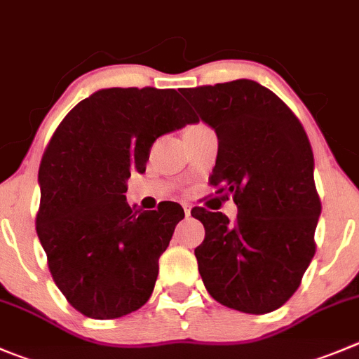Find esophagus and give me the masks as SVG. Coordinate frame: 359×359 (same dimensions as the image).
Wrapping results in <instances>:
<instances>
[{"instance_id": "obj_1", "label": "esophagus", "mask_w": 359, "mask_h": 359, "mask_svg": "<svg viewBox=\"0 0 359 359\" xmlns=\"http://www.w3.org/2000/svg\"><path fill=\"white\" fill-rule=\"evenodd\" d=\"M183 210H185V215H187V217H190V211H192V204L185 203V204H183Z\"/></svg>"}]
</instances>
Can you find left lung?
I'll return each mask as SVG.
<instances>
[{
	"label": "left lung",
	"mask_w": 359,
	"mask_h": 359,
	"mask_svg": "<svg viewBox=\"0 0 359 359\" xmlns=\"http://www.w3.org/2000/svg\"><path fill=\"white\" fill-rule=\"evenodd\" d=\"M182 95L217 132L210 185L238 206L234 224L220 211L192 210L206 231L196 248L204 285L229 309L273 312L294 294L316 254L320 201L305 128L255 81L187 88Z\"/></svg>",
	"instance_id": "obj_1"
}]
</instances>
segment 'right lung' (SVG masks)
Wrapping results in <instances>:
<instances>
[{
	"label": "right lung",
	"instance_id": "obj_1",
	"mask_svg": "<svg viewBox=\"0 0 359 359\" xmlns=\"http://www.w3.org/2000/svg\"><path fill=\"white\" fill-rule=\"evenodd\" d=\"M176 90L109 88L75 105L54 132L39 170L36 234L67 302L91 319H116L151 296L158 259L185 211H141L126 180L144 172L153 142L197 123Z\"/></svg>",
	"mask_w": 359,
	"mask_h": 359
}]
</instances>
